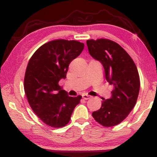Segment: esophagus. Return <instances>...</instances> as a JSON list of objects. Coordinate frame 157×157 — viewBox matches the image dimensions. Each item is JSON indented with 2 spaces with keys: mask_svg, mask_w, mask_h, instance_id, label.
<instances>
[{
  "mask_svg": "<svg viewBox=\"0 0 157 157\" xmlns=\"http://www.w3.org/2000/svg\"><path fill=\"white\" fill-rule=\"evenodd\" d=\"M82 97H83V98L84 99H86V100H88V99L91 98V96L88 95V94H83V95H82Z\"/></svg>",
  "mask_w": 157,
  "mask_h": 157,
  "instance_id": "34e87169",
  "label": "esophagus"
}]
</instances>
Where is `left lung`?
Listing matches in <instances>:
<instances>
[{"mask_svg":"<svg viewBox=\"0 0 157 157\" xmlns=\"http://www.w3.org/2000/svg\"><path fill=\"white\" fill-rule=\"evenodd\" d=\"M89 53L101 63L107 82L113 86L111 97L103 99L100 109L92 117L106 127L122 122L136 103L140 90L139 74L136 66L122 47L106 39L87 40Z\"/></svg>","mask_w":157,"mask_h":157,"instance_id":"obj_1","label":"left lung"}]
</instances>
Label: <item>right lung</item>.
I'll list each match as a JSON object with an SVG mask.
<instances>
[{"label": "right lung", "mask_w": 157, "mask_h": 157, "mask_svg": "<svg viewBox=\"0 0 157 157\" xmlns=\"http://www.w3.org/2000/svg\"><path fill=\"white\" fill-rule=\"evenodd\" d=\"M84 44L75 40L48 42L35 51L28 62L24 90L35 113L51 127L68 124L81 96L69 97L58 85L66 78L69 65L81 54Z\"/></svg>", "instance_id": "right-lung-1"}]
</instances>
